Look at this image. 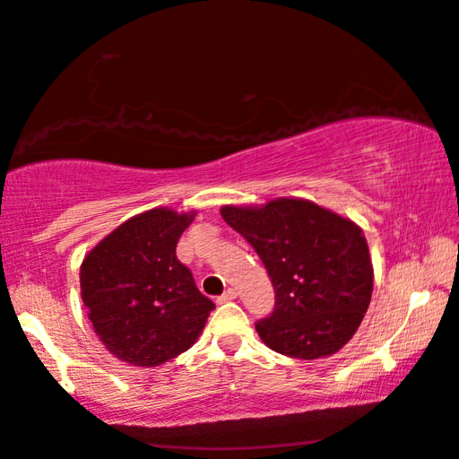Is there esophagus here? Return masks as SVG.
Wrapping results in <instances>:
<instances>
[{
	"mask_svg": "<svg viewBox=\"0 0 459 459\" xmlns=\"http://www.w3.org/2000/svg\"><path fill=\"white\" fill-rule=\"evenodd\" d=\"M235 298H237V290H235V288H229L227 292H224L222 296H218V298H216V302H218V304H224V302L235 300Z\"/></svg>",
	"mask_w": 459,
	"mask_h": 459,
	"instance_id": "obj_1",
	"label": "esophagus"
}]
</instances>
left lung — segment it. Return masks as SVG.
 Instances as JSON below:
<instances>
[{
  "mask_svg": "<svg viewBox=\"0 0 459 459\" xmlns=\"http://www.w3.org/2000/svg\"><path fill=\"white\" fill-rule=\"evenodd\" d=\"M221 214L257 251L273 283V312L255 323L261 341L294 359L337 353L372 300L374 267L363 230L300 198L222 206Z\"/></svg>",
  "mask_w": 459,
  "mask_h": 459,
  "instance_id": "obj_1",
  "label": "left lung"
}]
</instances>
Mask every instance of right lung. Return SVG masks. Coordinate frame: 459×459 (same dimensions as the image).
I'll use <instances>...</instances> for the list:
<instances>
[{"mask_svg":"<svg viewBox=\"0 0 459 459\" xmlns=\"http://www.w3.org/2000/svg\"><path fill=\"white\" fill-rule=\"evenodd\" d=\"M194 214L147 210L85 255L79 281L87 318L118 359L155 368L200 337L214 302L195 288L192 272L176 255Z\"/></svg>","mask_w":459,"mask_h":459,"instance_id":"right-lung-1","label":"right lung"}]
</instances>
